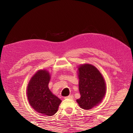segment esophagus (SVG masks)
<instances>
[{"label": "esophagus", "instance_id": "1", "mask_svg": "<svg viewBox=\"0 0 133 133\" xmlns=\"http://www.w3.org/2000/svg\"><path fill=\"white\" fill-rule=\"evenodd\" d=\"M72 98H73V96L72 95H70V96H66V97H65V99H72Z\"/></svg>", "mask_w": 133, "mask_h": 133}]
</instances>
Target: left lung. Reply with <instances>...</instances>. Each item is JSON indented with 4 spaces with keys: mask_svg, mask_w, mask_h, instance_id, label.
Returning <instances> with one entry per match:
<instances>
[{
    "mask_svg": "<svg viewBox=\"0 0 133 133\" xmlns=\"http://www.w3.org/2000/svg\"><path fill=\"white\" fill-rule=\"evenodd\" d=\"M79 88L81 97L77 99L79 106L90 110L102 100L106 85L99 70L92 65L85 64L79 67Z\"/></svg>",
    "mask_w": 133,
    "mask_h": 133,
    "instance_id": "obj_1",
    "label": "left lung"
}]
</instances>
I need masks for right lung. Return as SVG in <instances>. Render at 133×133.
<instances>
[{
  "mask_svg": "<svg viewBox=\"0 0 133 133\" xmlns=\"http://www.w3.org/2000/svg\"><path fill=\"white\" fill-rule=\"evenodd\" d=\"M50 74L40 70L31 79L27 87V96L31 106L39 113L49 116L57 111L62 101L49 90Z\"/></svg>",
  "mask_w": 133,
  "mask_h": 133,
  "instance_id": "1",
  "label": "right lung"
}]
</instances>
